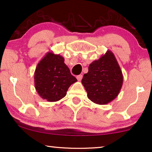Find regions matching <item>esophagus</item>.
<instances>
[{
  "label": "esophagus",
  "mask_w": 152,
  "mask_h": 152,
  "mask_svg": "<svg viewBox=\"0 0 152 152\" xmlns=\"http://www.w3.org/2000/svg\"><path fill=\"white\" fill-rule=\"evenodd\" d=\"M82 77H83L82 75H79L77 76V79L78 81H81V80H82Z\"/></svg>",
  "instance_id": "obj_1"
}]
</instances>
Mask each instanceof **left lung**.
Wrapping results in <instances>:
<instances>
[{
	"label": "left lung",
	"mask_w": 152,
	"mask_h": 152,
	"mask_svg": "<svg viewBox=\"0 0 152 152\" xmlns=\"http://www.w3.org/2000/svg\"><path fill=\"white\" fill-rule=\"evenodd\" d=\"M82 83L88 98L97 104H107L118 96L123 84V75L111 50L89 65Z\"/></svg>",
	"instance_id": "left-lung-1"
}]
</instances>
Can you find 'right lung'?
Segmentation results:
<instances>
[{
	"label": "right lung",
	"mask_w": 152,
	"mask_h": 152,
	"mask_svg": "<svg viewBox=\"0 0 152 152\" xmlns=\"http://www.w3.org/2000/svg\"><path fill=\"white\" fill-rule=\"evenodd\" d=\"M64 63V57L48 52L37 64L34 86L40 97L48 102H57L66 96L70 85L77 82Z\"/></svg>",
	"instance_id": "right-lung-1"
}]
</instances>
